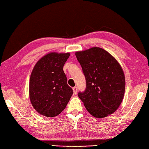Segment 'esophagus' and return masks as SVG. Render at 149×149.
<instances>
[{"label": "esophagus", "instance_id": "34e87169", "mask_svg": "<svg viewBox=\"0 0 149 149\" xmlns=\"http://www.w3.org/2000/svg\"><path fill=\"white\" fill-rule=\"evenodd\" d=\"M72 90H73V92H74V94H77V92H78V88L77 87H73V88H72Z\"/></svg>", "mask_w": 149, "mask_h": 149}]
</instances>
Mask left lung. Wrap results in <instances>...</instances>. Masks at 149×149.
Instances as JSON below:
<instances>
[{
	"label": "left lung",
	"instance_id": "8db88e82",
	"mask_svg": "<svg viewBox=\"0 0 149 149\" xmlns=\"http://www.w3.org/2000/svg\"><path fill=\"white\" fill-rule=\"evenodd\" d=\"M86 80V88L78 95L92 116L113 113L124 97L125 76L121 65L110 53L92 47L75 53Z\"/></svg>",
	"mask_w": 149,
	"mask_h": 149
}]
</instances>
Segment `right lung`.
Segmentation results:
<instances>
[{"label": "right lung", "instance_id": "1", "mask_svg": "<svg viewBox=\"0 0 149 149\" xmlns=\"http://www.w3.org/2000/svg\"><path fill=\"white\" fill-rule=\"evenodd\" d=\"M69 53L51 52L37 62L31 72L29 97L39 114L54 117L63 111L72 96L63 67Z\"/></svg>", "mask_w": 149, "mask_h": 149}]
</instances>
